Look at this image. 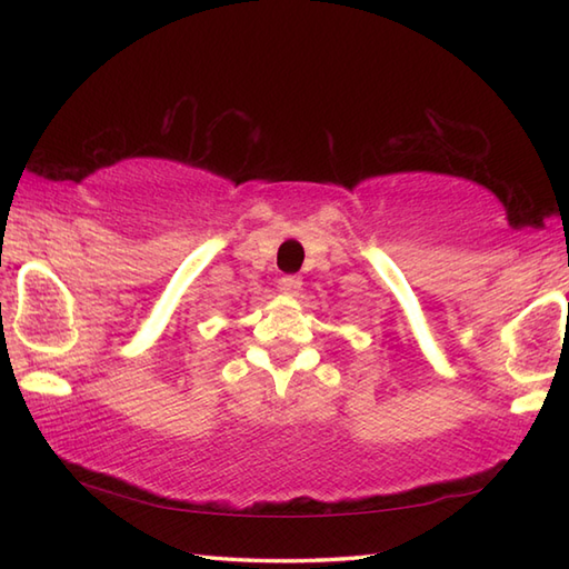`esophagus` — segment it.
Wrapping results in <instances>:
<instances>
[{"label": "esophagus", "mask_w": 569, "mask_h": 569, "mask_svg": "<svg viewBox=\"0 0 569 569\" xmlns=\"http://www.w3.org/2000/svg\"><path fill=\"white\" fill-rule=\"evenodd\" d=\"M300 286H303V278L300 276H283L281 281H278V288L288 296H296L300 291Z\"/></svg>", "instance_id": "1"}]
</instances>
